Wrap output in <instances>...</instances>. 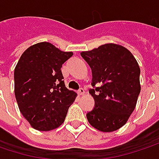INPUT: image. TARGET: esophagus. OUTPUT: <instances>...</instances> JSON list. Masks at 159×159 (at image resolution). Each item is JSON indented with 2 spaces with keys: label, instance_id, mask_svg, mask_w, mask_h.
<instances>
[{
  "label": "esophagus",
  "instance_id": "34e87169",
  "mask_svg": "<svg viewBox=\"0 0 159 159\" xmlns=\"http://www.w3.org/2000/svg\"><path fill=\"white\" fill-rule=\"evenodd\" d=\"M77 93L79 94V95H84V93H85V91H84V88H80L78 91H77Z\"/></svg>",
  "mask_w": 159,
  "mask_h": 159
}]
</instances>
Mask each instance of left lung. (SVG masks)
<instances>
[{"mask_svg": "<svg viewBox=\"0 0 159 159\" xmlns=\"http://www.w3.org/2000/svg\"><path fill=\"white\" fill-rule=\"evenodd\" d=\"M92 69L89 93L94 108L86 113L89 123L103 132L119 129L134 111L140 93V69L124 47L105 44L81 53Z\"/></svg>", "mask_w": 159, "mask_h": 159, "instance_id": "8db88e82", "label": "left lung"}]
</instances>
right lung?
Wrapping results in <instances>:
<instances>
[{"label": "right lung", "instance_id": "1", "mask_svg": "<svg viewBox=\"0 0 159 159\" xmlns=\"http://www.w3.org/2000/svg\"><path fill=\"white\" fill-rule=\"evenodd\" d=\"M73 56L48 42L30 47L14 70V93L20 111L36 129L48 131L64 122L76 93L66 87L62 65Z\"/></svg>", "mask_w": 159, "mask_h": 159}]
</instances>
